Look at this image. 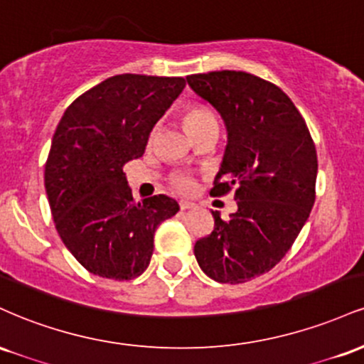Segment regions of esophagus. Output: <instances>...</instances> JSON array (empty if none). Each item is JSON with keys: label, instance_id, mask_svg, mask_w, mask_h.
<instances>
[{"label": "esophagus", "instance_id": "1", "mask_svg": "<svg viewBox=\"0 0 364 364\" xmlns=\"http://www.w3.org/2000/svg\"><path fill=\"white\" fill-rule=\"evenodd\" d=\"M193 207L195 203L188 202V200H181V202H179V208H181V210H188V208H193Z\"/></svg>", "mask_w": 364, "mask_h": 364}]
</instances>
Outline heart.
<instances>
[{"label":"heart","mask_w":364,"mask_h":364,"mask_svg":"<svg viewBox=\"0 0 364 364\" xmlns=\"http://www.w3.org/2000/svg\"><path fill=\"white\" fill-rule=\"evenodd\" d=\"M183 118H185L186 127L190 128V132L196 135L200 129L210 127V124H217L215 114L208 109L203 104H190V106L185 107V112H183ZM171 185L176 188L181 193H190L195 188V179L191 174L185 173V171H178L171 176Z\"/></svg>","instance_id":"heart-1"}]
</instances>
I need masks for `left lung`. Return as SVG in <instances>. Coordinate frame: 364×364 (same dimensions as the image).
<instances>
[{
    "label": "left lung",
    "mask_w": 364,
    "mask_h": 364,
    "mask_svg": "<svg viewBox=\"0 0 364 364\" xmlns=\"http://www.w3.org/2000/svg\"><path fill=\"white\" fill-rule=\"evenodd\" d=\"M228 127L223 168L210 195L235 193L237 212L195 243L208 277L243 284L272 270L291 250L315 203L318 161L306 121L274 83L246 72L186 77Z\"/></svg>",
    "instance_id": "obj_1"
}]
</instances>
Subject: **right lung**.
I'll use <instances>...</instances> for the list:
<instances>
[{
	"mask_svg": "<svg viewBox=\"0 0 364 364\" xmlns=\"http://www.w3.org/2000/svg\"><path fill=\"white\" fill-rule=\"evenodd\" d=\"M185 85L183 77L116 75L83 92L58 123L44 169L49 207L63 243L99 277L144 274L156 229L179 210L166 195L135 202L123 166L144 156Z\"/></svg>",
	"mask_w": 364,
	"mask_h": 364,
	"instance_id": "right-lung-1",
	"label": "right lung"
}]
</instances>
